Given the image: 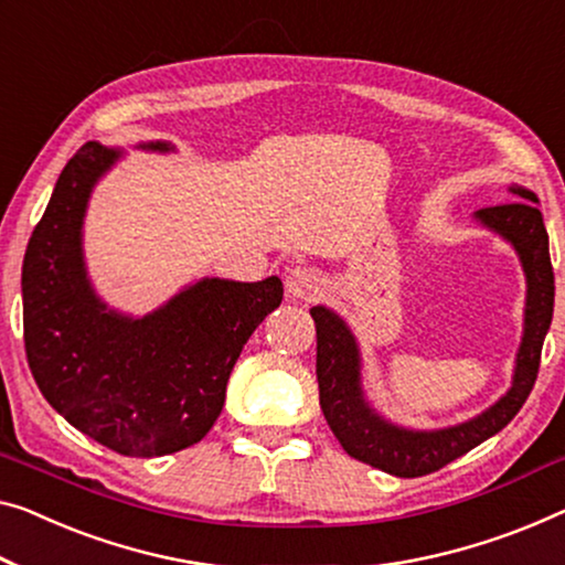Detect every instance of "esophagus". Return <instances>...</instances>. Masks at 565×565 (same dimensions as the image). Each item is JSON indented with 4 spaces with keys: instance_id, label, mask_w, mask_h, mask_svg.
Returning <instances> with one entry per match:
<instances>
[{
    "instance_id": "34e87169",
    "label": "esophagus",
    "mask_w": 565,
    "mask_h": 565,
    "mask_svg": "<svg viewBox=\"0 0 565 565\" xmlns=\"http://www.w3.org/2000/svg\"><path fill=\"white\" fill-rule=\"evenodd\" d=\"M284 286L291 299L309 301L311 297H317L319 289H322V279H319V274L311 266H294L286 271Z\"/></svg>"
}]
</instances>
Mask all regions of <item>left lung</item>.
<instances>
[{
	"label": "left lung",
	"mask_w": 565,
	"mask_h": 565,
	"mask_svg": "<svg viewBox=\"0 0 565 565\" xmlns=\"http://www.w3.org/2000/svg\"><path fill=\"white\" fill-rule=\"evenodd\" d=\"M510 192L520 200L482 207L475 213V221L482 228L498 233L515 248L527 286L523 340L515 355L512 385L482 414L461 420L457 426L431 428V431L393 424L377 414L365 398L363 355L348 322L324 305L309 309L317 324L319 406L337 441L350 457L388 471L393 477H424L502 431L523 408L535 385L537 367H541L543 340L551 330L555 284L548 231L537 210V195L520 184H512Z\"/></svg>",
	"instance_id": "obj_1"
}]
</instances>
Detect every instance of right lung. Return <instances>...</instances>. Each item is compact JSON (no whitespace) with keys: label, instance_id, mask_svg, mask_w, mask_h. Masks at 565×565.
Here are the masks:
<instances>
[{"label":"right lung","instance_id":"right-lung-1","mask_svg":"<svg viewBox=\"0 0 565 565\" xmlns=\"http://www.w3.org/2000/svg\"><path fill=\"white\" fill-rule=\"evenodd\" d=\"M174 151L170 141L139 145ZM124 149L86 141L55 182L22 264L24 350L67 424L124 457L198 444L221 416L243 344L281 305L279 276L200 279L145 317L98 297L83 256L88 200Z\"/></svg>","mask_w":565,"mask_h":565}]
</instances>
